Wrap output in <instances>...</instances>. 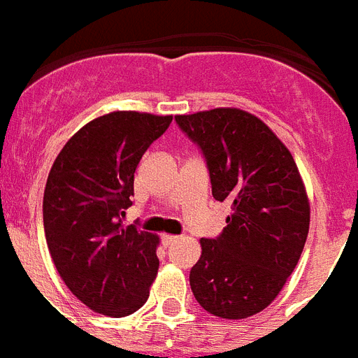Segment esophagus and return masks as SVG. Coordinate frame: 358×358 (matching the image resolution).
Returning a JSON list of instances; mask_svg holds the SVG:
<instances>
[{
	"label": "esophagus",
	"mask_w": 358,
	"mask_h": 358,
	"mask_svg": "<svg viewBox=\"0 0 358 358\" xmlns=\"http://www.w3.org/2000/svg\"><path fill=\"white\" fill-rule=\"evenodd\" d=\"M179 240V236L176 234H162V244L164 245H173Z\"/></svg>",
	"instance_id": "34e87169"
}]
</instances>
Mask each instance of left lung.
Returning <instances> with one entry per match:
<instances>
[{
  "label": "left lung",
  "instance_id": "8db88e82",
  "mask_svg": "<svg viewBox=\"0 0 358 358\" xmlns=\"http://www.w3.org/2000/svg\"><path fill=\"white\" fill-rule=\"evenodd\" d=\"M176 120L207 159L214 199L231 203L224 233L199 240L194 297L218 318L255 316L279 296L307 242L301 173L279 136L248 110L218 107Z\"/></svg>",
  "mask_w": 358,
  "mask_h": 358
}]
</instances>
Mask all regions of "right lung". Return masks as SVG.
<instances>
[{"mask_svg": "<svg viewBox=\"0 0 358 358\" xmlns=\"http://www.w3.org/2000/svg\"><path fill=\"white\" fill-rule=\"evenodd\" d=\"M173 116L114 110L77 131L45 181L44 233L70 292L110 318L136 313L159 271V236L124 225L134 171Z\"/></svg>", "mask_w": 358, "mask_h": 358, "instance_id": "right-lung-1", "label": "right lung"}]
</instances>
